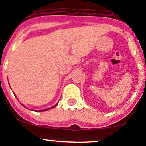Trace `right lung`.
I'll return each instance as SVG.
<instances>
[{
    "label": "right lung",
    "mask_w": 146,
    "mask_h": 146,
    "mask_svg": "<svg viewBox=\"0 0 146 146\" xmlns=\"http://www.w3.org/2000/svg\"><path fill=\"white\" fill-rule=\"evenodd\" d=\"M16 97H17V96H16ZM58 103H57L56 104L54 105V106H52V107H51V108H47V109H45V110H35V111H46V110H48L52 109V108H55V107L56 106L58 105ZM22 105H23L24 107H25V106H24L23 104H22ZM25 108H26V107H25Z\"/></svg>",
    "instance_id": "obj_1"
}]
</instances>
